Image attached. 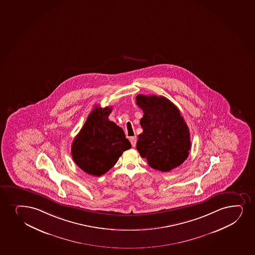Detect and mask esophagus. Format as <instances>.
<instances>
[{
  "instance_id": "obj_1",
  "label": "esophagus",
  "mask_w": 255,
  "mask_h": 255,
  "mask_svg": "<svg viewBox=\"0 0 255 255\" xmlns=\"http://www.w3.org/2000/svg\"><path fill=\"white\" fill-rule=\"evenodd\" d=\"M129 141L131 142L132 147H135L136 141H137V138H136V136H132V137H130V139H129Z\"/></svg>"
}]
</instances>
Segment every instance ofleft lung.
<instances>
[{
  "instance_id": "left-lung-1",
  "label": "left lung",
  "mask_w": 255,
  "mask_h": 255,
  "mask_svg": "<svg viewBox=\"0 0 255 255\" xmlns=\"http://www.w3.org/2000/svg\"><path fill=\"white\" fill-rule=\"evenodd\" d=\"M135 103L143 111L136 149L149 166L170 171L183 164L191 146L189 128L179 109L163 96L138 95Z\"/></svg>"
}]
</instances>
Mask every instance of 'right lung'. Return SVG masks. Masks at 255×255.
<instances>
[{
    "label": "right lung",
    "mask_w": 255,
    "mask_h": 255,
    "mask_svg": "<svg viewBox=\"0 0 255 255\" xmlns=\"http://www.w3.org/2000/svg\"><path fill=\"white\" fill-rule=\"evenodd\" d=\"M111 111L108 107L94 108L72 141V159L83 171L96 177L109 171L124 151L131 147L123 129L108 120Z\"/></svg>",
    "instance_id": "obj_1"
}]
</instances>
